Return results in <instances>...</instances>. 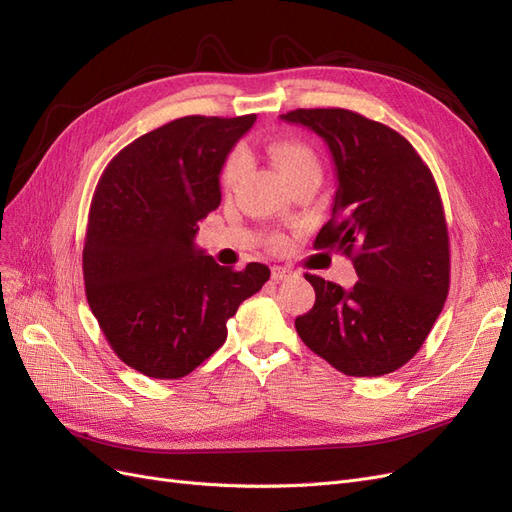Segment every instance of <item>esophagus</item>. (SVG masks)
I'll return each instance as SVG.
<instances>
[{
	"label": "esophagus",
	"instance_id": "34e87169",
	"mask_svg": "<svg viewBox=\"0 0 512 512\" xmlns=\"http://www.w3.org/2000/svg\"><path fill=\"white\" fill-rule=\"evenodd\" d=\"M271 277L275 282H282V280H288V277H292V271L286 269V267H273Z\"/></svg>",
	"mask_w": 512,
	"mask_h": 512
}]
</instances>
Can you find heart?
I'll use <instances>...</instances> for the list:
<instances>
[{"mask_svg":"<svg viewBox=\"0 0 512 512\" xmlns=\"http://www.w3.org/2000/svg\"><path fill=\"white\" fill-rule=\"evenodd\" d=\"M269 158L277 168V173L286 181H290L294 175H299L305 168L318 166V158L312 147H307L301 141H294V138H277V141H273L269 145ZM243 162V153H230L222 168V185H230L241 175Z\"/></svg>","mask_w":512,"mask_h":512,"instance_id":"obj_1","label":"heart"}]
</instances>
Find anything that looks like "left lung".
Listing matches in <instances>:
<instances>
[{
	"mask_svg": "<svg viewBox=\"0 0 512 512\" xmlns=\"http://www.w3.org/2000/svg\"><path fill=\"white\" fill-rule=\"evenodd\" d=\"M327 143L337 188L316 250L346 254L350 290L305 275L316 303L294 320L305 346L346 376H384L406 365L440 316L451 254L438 185L404 136L346 108L282 115Z\"/></svg>",
	"mask_w": 512,
	"mask_h": 512,
	"instance_id": "8db88e82",
	"label": "left lung"
}]
</instances>
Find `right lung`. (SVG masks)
<instances>
[{"label":"right lung","mask_w":512,"mask_h":512,"mask_svg":"<svg viewBox=\"0 0 512 512\" xmlns=\"http://www.w3.org/2000/svg\"><path fill=\"white\" fill-rule=\"evenodd\" d=\"M256 115H190L147 132L106 166L89 209L83 277L119 359L158 380L188 376L226 342V322L269 267H220L194 237L220 207V173Z\"/></svg>","instance_id":"add662e5"}]
</instances>
